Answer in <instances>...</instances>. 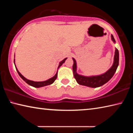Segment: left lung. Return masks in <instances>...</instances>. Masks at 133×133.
Segmentation results:
<instances>
[{
	"label": "left lung",
	"instance_id": "left-lung-1",
	"mask_svg": "<svg viewBox=\"0 0 133 133\" xmlns=\"http://www.w3.org/2000/svg\"><path fill=\"white\" fill-rule=\"evenodd\" d=\"M111 39L114 43L116 42L115 39L113 36L111 35ZM73 75L77 82L80 85H85V86L93 87H100L104 84L105 83L109 82L111 79L112 76H114V73H116V70L117 69L119 63V53L117 49H116L115 55H114V63L112 66H111L109 70L105 72V73L103 74L102 75L96 76H91V77H86V76H83L82 75H78L76 72V62L75 59L73 58Z\"/></svg>",
	"mask_w": 133,
	"mask_h": 133
}]
</instances>
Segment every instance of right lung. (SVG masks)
<instances>
[{"instance_id":"add662e5","label":"right lung","mask_w":133,"mask_h":133,"mask_svg":"<svg viewBox=\"0 0 133 133\" xmlns=\"http://www.w3.org/2000/svg\"><path fill=\"white\" fill-rule=\"evenodd\" d=\"M66 59H67V58H64L63 60H62V61L60 62L59 65H58V69L62 66L63 63H64L65 61H66ZM14 63H15V59H14ZM16 70L17 71L18 74H19V75L20 76V77H21L22 78V79H23L24 81V82H25L26 83H28V84H29L30 85H31V86H33L34 87H37V88H38V87H41L46 86V85H48L51 84L52 83H54V82H55V80L56 79V78H57V73H56V74L55 76H53V77L49 78V79L48 80L44 81V82H33V81L29 80L28 79H27V78L24 77L23 76H22V74L20 73L19 71H18V70H17L16 67ZM57 71H58V69H57Z\"/></svg>"}]
</instances>
